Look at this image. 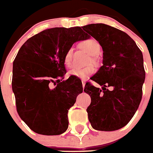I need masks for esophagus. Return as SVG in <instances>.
<instances>
[{"label":"esophagus","instance_id":"34e87169","mask_svg":"<svg viewBox=\"0 0 153 153\" xmlns=\"http://www.w3.org/2000/svg\"><path fill=\"white\" fill-rule=\"evenodd\" d=\"M82 84H83V88L84 89L85 84H86V82H85V81H82Z\"/></svg>","mask_w":153,"mask_h":153}]
</instances>
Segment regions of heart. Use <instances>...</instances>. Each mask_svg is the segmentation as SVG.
I'll use <instances>...</instances> for the list:
<instances>
[{"mask_svg": "<svg viewBox=\"0 0 153 153\" xmlns=\"http://www.w3.org/2000/svg\"><path fill=\"white\" fill-rule=\"evenodd\" d=\"M79 47L81 49L84 50L86 53H88L91 56V60L90 63H97V55L99 54L100 52V44L99 42L96 40L95 39L89 38L86 40L81 41L79 44ZM72 56H73V49L69 48L64 54L63 57V63L67 67H70L72 64ZM95 72V70L93 67H87L85 68H73L68 72V74L70 76H74L78 78H80L82 79H86L93 75Z\"/></svg>", "mask_w": 153, "mask_h": 153, "instance_id": "b5f03b06", "label": "heart"}]
</instances>
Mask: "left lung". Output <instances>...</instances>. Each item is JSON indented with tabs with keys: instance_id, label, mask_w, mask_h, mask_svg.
I'll list each match as a JSON object with an SVG mask.
<instances>
[{
	"instance_id": "8db88e82",
	"label": "left lung",
	"mask_w": 153,
	"mask_h": 153,
	"mask_svg": "<svg viewBox=\"0 0 153 153\" xmlns=\"http://www.w3.org/2000/svg\"><path fill=\"white\" fill-rule=\"evenodd\" d=\"M83 30L103 51V65L91 78L102 89L85 85L84 92L91 97L89 121L97 130H117L130 121L141 102L146 75L143 53L129 35L113 27L93 24Z\"/></svg>"
}]
</instances>
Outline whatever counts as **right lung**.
I'll return each mask as SVG.
<instances>
[{
    "label": "right lung",
    "instance_id": "add662e5",
    "mask_svg": "<svg viewBox=\"0 0 153 153\" xmlns=\"http://www.w3.org/2000/svg\"><path fill=\"white\" fill-rule=\"evenodd\" d=\"M89 37L79 27L50 28L31 36L19 50L12 90L19 116L33 132L54 136L68 128V110L83 86L74 76L63 80V57L75 42Z\"/></svg>",
    "mask_w": 153,
    "mask_h": 153
}]
</instances>
